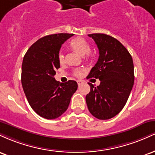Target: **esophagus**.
<instances>
[{"label":"esophagus","instance_id":"esophagus-1","mask_svg":"<svg viewBox=\"0 0 155 155\" xmlns=\"http://www.w3.org/2000/svg\"><path fill=\"white\" fill-rule=\"evenodd\" d=\"M77 84H78V85L79 86V85H81V84H82V81H77Z\"/></svg>","mask_w":155,"mask_h":155}]
</instances>
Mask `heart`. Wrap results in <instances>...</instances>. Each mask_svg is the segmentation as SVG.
<instances>
[{
	"mask_svg": "<svg viewBox=\"0 0 155 155\" xmlns=\"http://www.w3.org/2000/svg\"><path fill=\"white\" fill-rule=\"evenodd\" d=\"M69 46L73 50L81 56H84V54H86V57L87 58H90L91 56L90 51V44L85 38H81V37H77V38L72 39L69 43ZM58 60H59L60 63H63L64 61V54L61 51H60L59 54H58ZM81 74H82V71L80 69H77L74 71V75L77 77L81 76Z\"/></svg>",
	"mask_w": 155,
	"mask_h": 155,
	"instance_id": "b5f03b06",
	"label": "heart"
}]
</instances>
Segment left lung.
Returning <instances> with one entry per match:
<instances>
[{
    "mask_svg": "<svg viewBox=\"0 0 155 155\" xmlns=\"http://www.w3.org/2000/svg\"><path fill=\"white\" fill-rule=\"evenodd\" d=\"M88 36L95 41L99 50L97 63L87 78L101 81L99 86L91 83L86 95L89 111L99 120H108L122 111L134 83V65L127 49L116 38L104 33Z\"/></svg>",
    "mask_w": 155,
    "mask_h": 155,
    "instance_id": "obj_1",
    "label": "left lung"
}]
</instances>
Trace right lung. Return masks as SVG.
Returning a JSON list of instances; mask_svg holds the SVG:
<instances>
[{
    "instance_id": "1",
    "label": "right lung",
    "mask_w": 155,
    "mask_h": 155,
    "mask_svg": "<svg viewBox=\"0 0 155 155\" xmlns=\"http://www.w3.org/2000/svg\"><path fill=\"white\" fill-rule=\"evenodd\" d=\"M74 34L58 33L38 39L23 58L21 81L31 108L39 116L54 120L68 108L78 84L74 80L60 83L54 79L60 68L58 54L62 44Z\"/></svg>"
}]
</instances>
